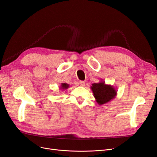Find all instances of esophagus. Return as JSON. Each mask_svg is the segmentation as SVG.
I'll list each match as a JSON object with an SVG mask.
<instances>
[{
	"label": "esophagus",
	"instance_id": "34e87169",
	"mask_svg": "<svg viewBox=\"0 0 157 157\" xmlns=\"http://www.w3.org/2000/svg\"><path fill=\"white\" fill-rule=\"evenodd\" d=\"M79 85H80V86H85V82L84 81H80L79 82Z\"/></svg>",
	"mask_w": 157,
	"mask_h": 157
}]
</instances>
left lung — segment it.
<instances>
[{
  "mask_svg": "<svg viewBox=\"0 0 157 157\" xmlns=\"http://www.w3.org/2000/svg\"><path fill=\"white\" fill-rule=\"evenodd\" d=\"M91 89L96 99V101L99 105H103L115 98L117 94V90L113 86L106 84L105 81L101 80L98 83L92 84Z\"/></svg>",
  "mask_w": 157,
  "mask_h": 157,
  "instance_id": "left-lung-1",
  "label": "left lung"
}]
</instances>
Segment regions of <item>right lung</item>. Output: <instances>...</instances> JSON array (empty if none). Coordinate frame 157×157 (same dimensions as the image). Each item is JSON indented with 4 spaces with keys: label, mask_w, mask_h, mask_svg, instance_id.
Instances as JSON below:
<instances>
[{
    "label": "right lung",
    "mask_w": 157,
    "mask_h": 157,
    "mask_svg": "<svg viewBox=\"0 0 157 157\" xmlns=\"http://www.w3.org/2000/svg\"><path fill=\"white\" fill-rule=\"evenodd\" d=\"M68 88H69V84H67V83H61V85H60V86H59L60 90H63V91L67 89Z\"/></svg>",
    "instance_id": "obj_1"
}]
</instances>
